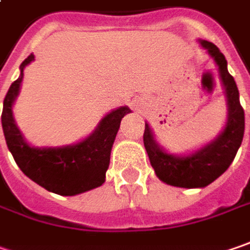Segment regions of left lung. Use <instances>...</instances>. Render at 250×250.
Instances as JSON below:
<instances>
[{
	"label": "left lung",
	"instance_id": "8db88e82",
	"mask_svg": "<svg viewBox=\"0 0 250 250\" xmlns=\"http://www.w3.org/2000/svg\"><path fill=\"white\" fill-rule=\"evenodd\" d=\"M218 66L219 77L227 95L228 119L218 136L190 155H170L155 141L149 124H145L144 144L156 176L166 184L183 188H201L217 180L231 166L242 144L245 132V112L239 103V91L228 67L227 59L214 43L198 41Z\"/></svg>",
	"mask_w": 250,
	"mask_h": 250
}]
</instances>
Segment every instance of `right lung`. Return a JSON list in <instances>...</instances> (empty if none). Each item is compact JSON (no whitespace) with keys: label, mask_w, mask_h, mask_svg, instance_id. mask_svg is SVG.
Here are the masks:
<instances>
[{"label":"right lung","mask_w":250,"mask_h":250,"mask_svg":"<svg viewBox=\"0 0 250 250\" xmlns=\"http://www.w3.org/2000/svg\"><path fill=\"white\" fill-rule=\"evenodd\" d=\"M35 60L26 57L19 66L21 74L11 84L2 108V131L6 146L19 168L31 180L47 191L60 195H76L100 187L105 181L111 149L122 118L131 112L128 106H119L106 114L90 136L82 142L62 147H33L18 129L12 106L23 79V69Z\"/></svg>","instance_id":"obj_1"}]
</instances>
